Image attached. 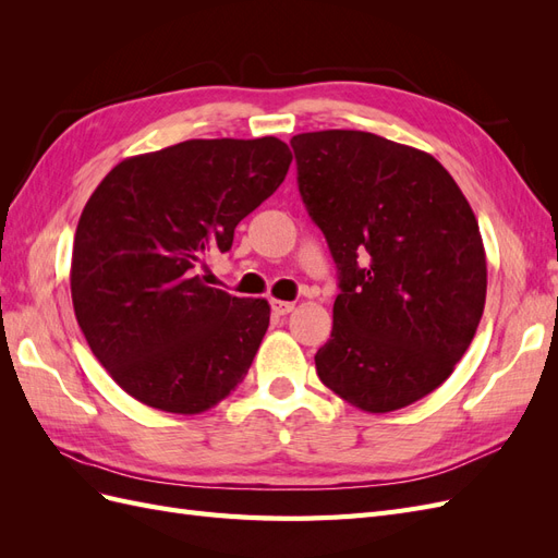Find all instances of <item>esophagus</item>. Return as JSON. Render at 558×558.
Segmentation results:
<instances>
[{
  "label": "esophagus",
  "instance_id": "obj_1",
  "mask_svg": "<svg viewBox=\"0 0 558 558\" xmlns=\"http://www.w3.org/2000/svg\"><path fill=\"white\" fill-rule=\"evenodd\" d=\"M269 307L277 316H286L295 310V302H286V300H269Z\"/></svg>",
  "mask_w": 558,
  "mask_h": 558
}]
</instances>
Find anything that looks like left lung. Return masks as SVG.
Returning a JSON list of instances; mask_svg holds the SVG:
<instances>
[{"mask_svg": "<svg viewBox=\"0 0 558 558\" xmlns=\"http://www.w3.org/2000/svg\"><path fill=\"white\" fill-rule=\"evenodd\" d=\"M298 189L340 272L316 373L373 414L435 391L463 359L486 300L477 218L424 150L361 130L291 140Z\"/></svg>", "mask_w": 558, "mask_h": 558, "instance_id": "obj_1", "label": "left lung"}]
</instances>
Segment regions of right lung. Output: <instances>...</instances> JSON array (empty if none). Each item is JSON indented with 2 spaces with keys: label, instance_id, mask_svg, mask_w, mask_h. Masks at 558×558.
<instances>
[{
  "label": "right lung",
  "instance_id": "right-lung-1",
  "mask_svg": "<svg viewBox=\"0 0 558 558\" xmlns=\"http://www.w3.org/2000/svg\"><path fill=\"white\" fill-rule=\"evenodd\" d=\"M277 137L189 140L118 162L83 207L72 302L95 359L140 402L199 414L242 384L269 326L263 298L197 275L291 167Z\"/></svg>",
  "mask_w": 558,
  "mask_h": 558
}]
</instances>
